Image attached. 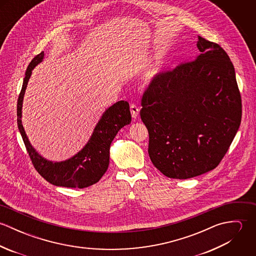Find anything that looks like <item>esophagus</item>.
<instances>
[{"instance_id":"1","label":"esophagus","mask_w":256,"mask_h":256,"mask_svg":"<svg viewBox=\"0 0 256 256\" xmlns=\"http://www.w3.org/2000/svg\"><path fill=\"white\" fill-rule=\"evenodd\" d=\"M130 110H131V115H132V117H133L134 119L137 118L138 115H139V112H140L139 108H138L136 104H132L130 106Z\"/></svg>"}]
</instances>
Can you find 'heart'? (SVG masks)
I'll list each match as a JSON object with an SVG mask.
<instances>
[{"instance_id": "heart-1", "label": "heart", "mask_w": 256, "mask_h": 256, "mask_svg": "<svg viewBox=\"0 0 256 256\" xmlns=\"http://www.w3.org/2000/svg\"><path fill=\"white\" fill-rule=\"evenodd\" d=\"M156 74V69L154 68H150V69H148V70H146V72L144 73L143 74V78L146 80V82H148V80H150L152 78V76Z\"/></svg>"}]
</instances>
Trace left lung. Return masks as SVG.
Segmentation results:
<instances>
[{"label":"left lung","mask_w":256,"mask_h":256,"mask_svg":"<svg viewBox=\"0 0 256 256\" xmlns=\"http://www.w3.org/2000/svg\"><path fill=\"white\" fill-rule=\"evenodd\" d=\"M197 47L196 59L156 74L142 96L150 158L170 178L216 168L240 125L242 96L228 55L203 37Z\"/></svg>","instance_id":"obj_1"}]
</instances>
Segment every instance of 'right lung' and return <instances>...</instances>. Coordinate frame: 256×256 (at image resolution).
<instances>
[{
    "mask_svg": "<svg viewBox=\"0 0 256 256\" xmlns=\"http://www.w3.org/2000/svg\"><path fill=\"white\" fill-rule=\"evenodd\" d=\"M43 56V51L36 55L26 72L16 108L18 130L34 168L45 180L56 186L69 188L88 187L100 182L108 168L110 144L118 131L131 122L129 104L120 100L110 106L96 126L88 144L73 158L61 162H52L43 158L30 145L22 124V108L26 88L34 68L42 61Z\"/></svg>",
    "mask_w": 256,
    "mask_h": 256,
    "instance_id": "obj_1",
    "label": "right lung"
}]
</instances>
